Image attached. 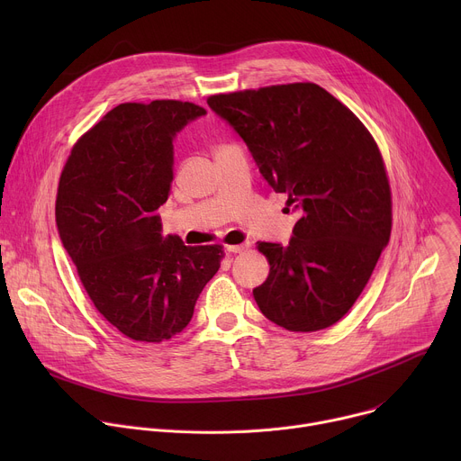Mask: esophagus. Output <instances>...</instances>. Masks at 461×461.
Here are the masks:
<instances>
[{"label":"esophagus","instance_id":"obj_1","mask_svg":"<svg viewBox=\"0 0 461 461\" xmlns=\"http://www.w3.org/2000/svg\"><path fill=\"white\" fill-rule=\"evenodd\" d=\"M226 249L230 253H244V251L249 249V244L248 242H244V244H230V246H226Z\"/></svg>","mask_w":461,"mask_h":461}]
</instances>
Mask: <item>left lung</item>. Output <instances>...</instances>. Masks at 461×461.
Listing matches in <instances>:
<instances>
[{
  "mask_svg": "<svg viewBox=\"0 0 461 461\" xmlns=\"http://www.w3.org/2000/svg\"><path fill=\"white\" fill-rule=\"evenodd\" d=\"M258 171L301 217L288 244L257 242L270 265L253 297L290 332L336 324L365 290L392 230L381 151L365 123L312 82L212 95Z\"/></svg>",
  "mask_w": 461,
  "mask_h": 461,
  "instance_id": "1",
  "label": "left lung"
}]
</instances>
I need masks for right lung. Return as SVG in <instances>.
Masks as SVG:
<instances>
[{
  "label": "right lung",
  "instance_id": "1",
  "mask_svg": "<svg viewBox=\"0 0 461 461\" xmlns=\"http://www.w3.org/2000/svg\"><path fill=\"white\" fill-rule=\"evenodd\" d=\"M206 109L127 102L84 133L65 162L56 224L95 308L129 339L162 343L189 324L217 274L221 244L162 237L157 210L173 180V137Z\"/></svg>",
  "mask_w": 461,
  "mask_h": 461
}]
</instances>
